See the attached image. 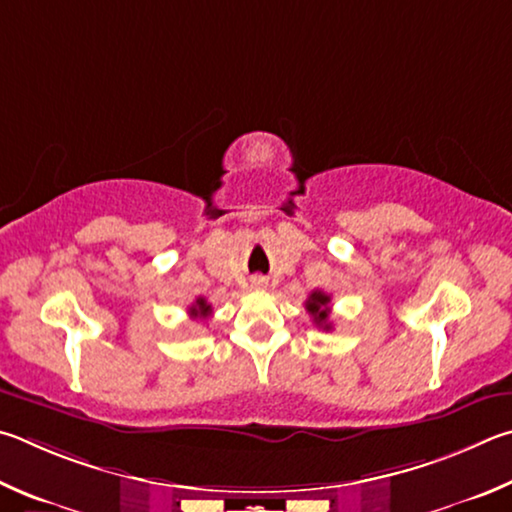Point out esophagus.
Wrapping results in <instances>:
<instances>
[{"label":"esophagus","instance_id":"34e87169","mask_svg":"<svg viewBox=\"0 0 512 512\" xmlns=\"http://www.w3.org/2000/svg\"><path fill=\"white\" fill-rule=\"evenodd\" d=\"M267 281L265 279H254V288H265Z\"/></svg>","mask_w":512,"mask_h":512}]
</instances>
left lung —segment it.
<instances>
[{
  "label": "left lung",
  "instance_id": "8db88e82",
  "mask_svg": "<svg viewBox=\"0 0 512 512\" xmlns=\"http://www.w3.org/2000/svg\"><path fill=\"white\" fill-rule=\"evenodd\" d=\"M328 306H330V297L321 290L312 292L306 301V310L310 312L312 319H315V324L324 330L333 328V324H330V308Z\"/></svg>",
  "mask_w": 512,
  "mask_h": 512
}]
</instances>
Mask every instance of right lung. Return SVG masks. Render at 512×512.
Returning <instances> with one entry per match:
<instances>
[{"mask_svg": "<svg viewBox=\"0 0 512 512\" xmlns=\"http://www.w3.org/2000/svg\"><path fill=\"white\" fill-rule=\"evenodd\" d=\"M188 315H191L193 319H197V317H200V319H209V315H211V306H209V303H206V299H195V303H193V306L191 308H188Z\"/></svg>", "mask_w": 512, "mask_h": 512, "instance_id": "add662e5", "label": "right lung"}]
</instances>
